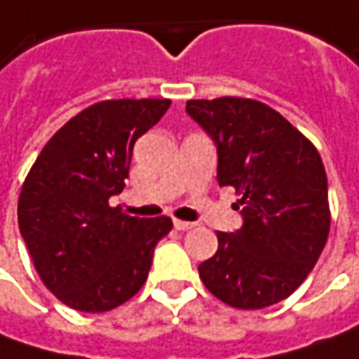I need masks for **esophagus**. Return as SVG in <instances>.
<instances>
[{"instance_id":"obj_1","label":"esophagus","mask_w":359,"mask_h":359,"mask_svg":"<svg viewBox=\"0 0 359 359\" xmlns=\"http://www.w3.org/2000/svg\"><path fill=\"white\" fill-rule=\"evenodd\" d=\"M173 228L180 229V231H187V229L194 228L191 222H184V219H173Z\"/></svg>"}]
</instances>
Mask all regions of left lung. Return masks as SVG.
Returning a JSON list of instances; mask_svg holds the SVG:
<instances>
[{"label":"left lung","mask_w":359,"mask_h":359,"mask_svg":"<svg viewBox=\"0 0 359 359\" xmlns=\"http://www.w3.org/2000/svg\"><path fill=\"white\" fill-rule=\"evenodd\" d=\"M187 114L217 145V184L240 196L243 226L217 231V252L200 264L203 285L240 310L294 294L324 250L332 214L324 163L280 111L248 97L189 100Z\"/></svg>","instance_id":"obj_1"}]
</instances>
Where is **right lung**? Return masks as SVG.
Segmentation results:
<instances>
[{"mask_svg": "<svg viewBox=\"0 0 359 359\" xmlns=\"http://www.w3.org/2000/svg\"><path fill=\"white\" fill-rule=\"evenodd\" d=\"M172 100H105L51 135L21 186L18 222L35 271L72 310L109 311L147 280L172 219L133 217L109 203L126 186L133 144Z\"/></svg>", "mask_w": 359, "mask_h": 359, "instance_id": "1", "label": "right lung"}]
</instances>
